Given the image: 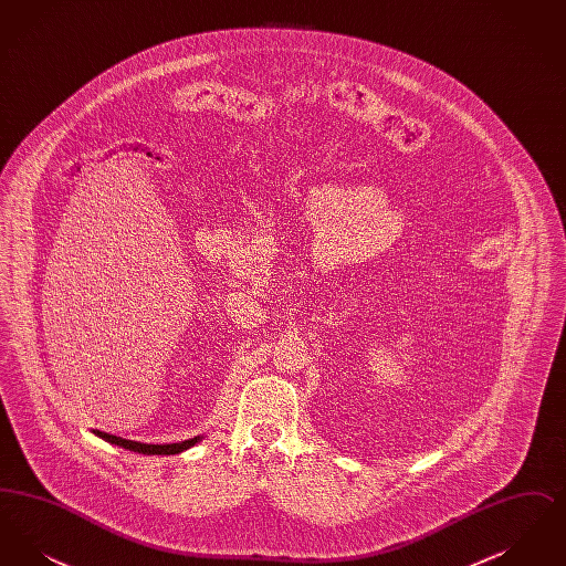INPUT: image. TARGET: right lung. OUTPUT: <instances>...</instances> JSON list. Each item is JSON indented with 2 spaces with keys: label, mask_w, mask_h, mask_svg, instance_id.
I'll return each mask as SVG.
<instances>
[{
  "label": "right lung",
  "mask_w": 566,
  "mask_h": 566,
  "mask_svg": "<svg viewBox=\"0 0 566 566\" xmlns=\"http://www.w3.org/2000/svg\"><path fill=\"white\" fill-rule=\"evenodd\" d=\"M93 434L102 437L104 441H108L112 446H118V448L132 450V452H137V454H146V457H155V454H159V457L180 454V452L189 450V448H192L195 443H199V441L203 439L201 434H197V437L187 439V441H180V443H163V446L157 443V446H155V443H139V441H132V439H123V437H116V434H109V432L93 431Z\"/></svg>",
  "instance_id": "obj_1"
}]
</instances>
